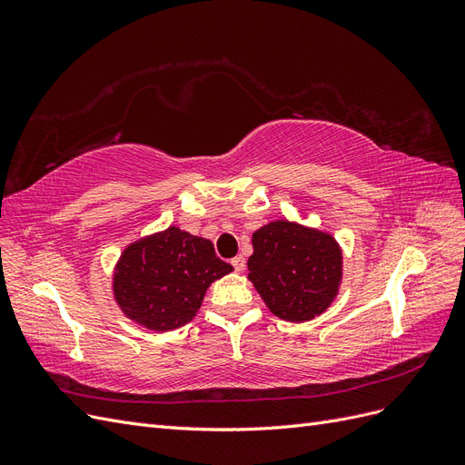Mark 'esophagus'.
Wrapping results in <instances>:
<instances>
[{
    "mask_svg": "<svg viewBox=\"0 0 465 465\" xmlns=\"http://www.w3.org/2000/svg\"><path fill=\"white\" fill-rule=\"evenodd\" d=\"M231 263L234 265V270H236V272H244V267H246V260H244V256H236V258H232V260H231Z\"/></svg>",
    "mask_w": 465,
    "mask_h": 465,
    "instance_id": "esophagus-1",
    "label": "esophagus"
}]
</instances>
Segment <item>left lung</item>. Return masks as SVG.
<instances>
[{
	"label": "left lung",
	"mask_w": 465,
	"mask_h": 465,
	"mask_svg": "<svg viewBox=\"0 0 465 465\" xmlns=\"http://www.w3.org/2000/svg\"><path fill=\"white\" fill-rule=\"evenodd\" d=\"M248 279L270 311L287 322L326 312L340 291L341 248L330 232L273 221L252 234Z\"/></svg>",
	"instance_id": "left-lung-1"
}]
</instances>
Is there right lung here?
Here are the masks:
<instances>
[{
  "label": "right lung",
  "instance_id": "obj_1",
  "mask_svg": "<svg viewBox=\"0 0 465 465\" xmlns=\"http://www.w3.org/2000/svg\"><path fill=\"white\" fill-rule=\"evenodd\" d=\"M232 272L211 241L178 227L149 234L122 252L112 277L120 311L153 331L176 330L200 311L213 281Z\"/></svg>",
  "mask_w": 465,
  "mask_h": 465
}]
</instances>
